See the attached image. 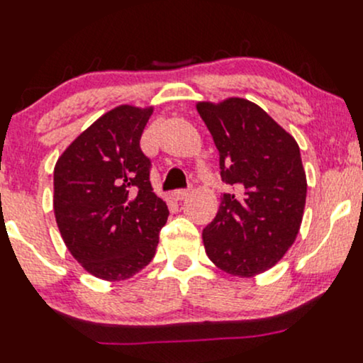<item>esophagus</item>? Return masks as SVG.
<instances>
[{
  "mask_svg": "<svg viewBox=\"0 0 363 363\" xmlns=\"http://www.w3.org/2000/svg\"><path fill=\"white\" fill-rule=\"evenodd\" d=\"M190 191H191V189H180V190H174V191H173V197L177 199V200H183V199L189 197Z\"/></svg>",
  "mask_w": 363,
  "mask_h": 363,
  "instance_id": "obj_1",
  "label": "esophagus"
}]
</instances>
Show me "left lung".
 I'll use <instances>...</instances> for the list:
<instances>
[{
  "label": "left lung",
  "instance_id": "1",
  "mask_svg": "<svg viewBox=\"0 0 363 363\" xmlns=\"http://www.w3.org/2000/svg\"><path fill=\"white\" fill-rule=\"evenodd\" d=\"M197 110L217 151L220 178L233 189L202 231L220 270L253 277L287 253L299 233L308 183L296 139L265 110L242 98Z\"/></svg>",
  "mask_w": 363,
  "mask_h": 363
}]
</instances>
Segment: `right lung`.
Segmentation results:
<instances>
[{"label": "right lung", "mask_w": 363, "mask_h": 363, "mask_svg": "<svg viewBox=\"0 0 363 363\" xmlns=\"http://www.w3.org/2000/svg\"><path fill=\"white\" fill-rule=\"evenodd\" d=\"M151 113L129 105L110 110L55 163L57 228L72 257L98 279L117 282L147 267L168 219L139 144Z\"/></svg>", "instance_id": "obj_1"}]
</instances>
